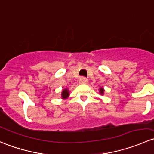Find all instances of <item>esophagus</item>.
<instances>
[{
	"mask_svg": "<svg viewBox=\"0 0 154 154\" xmlns=\"http://www.w3.org/2000/svg\"><path fill=\"white\" fill-rule=\"evenodd\" d=\"M79 83H80V84H86V83H88V80H87L86 77H82L79 79Z\"/></svg>",
	"mask_w": 154,
	"mask_h": 154,
	"instance_id": "esophagus-1",
	"label": "esophagus"
}]
</instances>
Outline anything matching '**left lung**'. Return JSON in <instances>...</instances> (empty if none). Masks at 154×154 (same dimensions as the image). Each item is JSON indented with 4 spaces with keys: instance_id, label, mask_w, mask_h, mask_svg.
<instances>
[{
    "instance_id": "obj_1",
    "label": "left lung",
    "mask_w": 154,
    "mask_h": 154,
    "mask_svg": "<svg viewBox=\"0 0 154 154\" xmlns=\"http://www.w3.org/2000/svg\"><path fill=\"white\" fill-rule=\"evenodd\" d=\"M99 92H100V94H101V95H103V94H104V89H103V88H99Z\"/></svg>"
}]
</instances>
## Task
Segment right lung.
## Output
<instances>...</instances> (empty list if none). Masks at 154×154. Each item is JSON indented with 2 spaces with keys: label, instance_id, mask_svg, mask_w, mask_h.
Listing matches in <instances>:
<instances>
[{
  "label": "right lung",
  "instance_id": "add662e5",
  "mask_svg": "<svg viewBox=\"0 0 154 154\" xmlns=\"http://www.w3.org/2000/svg\"><path fill=\"white\" fill-rule=\"evenodd\" d=\"M61 96H62V98H63V99L68 98V97L69 96V91H68V88H65V89L63 90Z\"/></svg>",
  "mask_w": 154,
  "mask_h": 154
}]
</instances>
